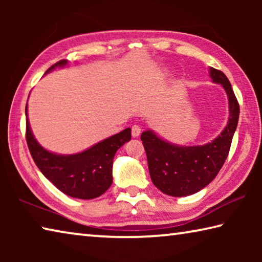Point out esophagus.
Listing matches in <instances>:
<instances>
[{"instance_id": "esophagus-1", "label": "esophagus", "mask_w": 262, "mask_h": 262, "mask_svg": "<svg viewBox=\"0 0 262 262\" xmlns=\"http://www.w3.org/2000/svg\"><path fill=\"white\" fill-rule=\"evenodd\" d=\"M141 134V127L139 125H134L132 127V135L133 137H137Z\"/></svg>"}]
</instances>
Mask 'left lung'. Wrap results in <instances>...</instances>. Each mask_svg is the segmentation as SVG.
<instances>
[{"mask_svg":"<svg viewBox=\"0 0 262 262\" xmlns=\"http://www.w3.org/2000/svg\"><path fill=\"white\" fill-rule=\"evenodd\" d=\"M212 82L224 88L229 98V121L215 140L203 145L181 147L168 143L152 130L142 133L149 173L154 185L170 196L192 195L209 185L223 166L239 119V104L228 77L210 68Z\"/></svg>","mask_w":262,"mask_h":262,"instance_id":"1","label":"left lung"}]
</instances>
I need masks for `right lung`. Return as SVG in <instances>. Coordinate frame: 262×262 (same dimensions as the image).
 <instances>
[{
    "mask_svg": "<svg viewBox=\"0 0 262 262\" xmlns=\"http://www.w3.org/2000/svg\"><path fill=\"white\" fill-rule=\"evenodd\" d=\"M67 60H61L47 69L50 73L56 67H63ZM26 115V142L35 165L41 173L60 189L72 198L90 200L100 196L112 185L113 158L117 150L130 140V128L105 139L82 152L57 155L43 149L34 139Z\"/></svg>",
    "mask_w": 262,
    "mask_h": 262,
    "instance_id": "right-lung-1",
    "label": "right lung"
}]
</instances>
